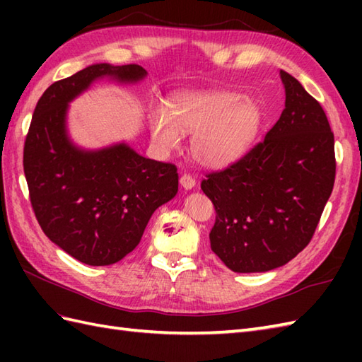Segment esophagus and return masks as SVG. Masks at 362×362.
I'll return each mask as SVG.
<instances>
[{"label": "esophagus", "mask_w": 362, "mask_h": 362, "mask_svg": "<svg viewBox=\"0 0 362 362\" xmlns=\"http://www.w3.org/2000/svg\"><path fill=\"white\" fill-rule=\"evenodd\" d=\"M180 185L183 188H187V189L191 188V187H194V179L189 174H183L182 179H180Z\"/></svg>", "instance_id": "34e87169"}]
</instances>
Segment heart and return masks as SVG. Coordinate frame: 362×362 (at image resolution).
Returning <instances> with one entry per match:
<instances>
[{
    "label": "heart",
    "mask_w": 362,
    "mask_h": 362,
    "mask_svg": "<svg viewBox=\"0 0 362 362\" xmlns=\"http://www.w3.org/2000/svg\"><path fill=\"white\" fill-rule=\"evenodd\" d=\"M228 136H230V134L227 132V130H224V134H222V141H227Z\"/></svg>",
    "instance_id": "heart-1"
}]
</instances>
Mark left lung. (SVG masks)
<instances>
[{
    "mask_svg": "<svg viewBox=\"0 0 362 362\" xmlns=\"http://www.w3.org/2000/svg\"><path fill=\"white\" fill-rule=\"evenodd\" d=\"M143 66L95 64L54 82L38 99L23 149L29 199L45 235L90 266L118 263L140 243L160 205L177 194L173 163L144 158L126 143L98 151L76 146L68 105L99 79L135 83Z\"/></svg>",
    "mask_w": 362,
    "mask_h": 362,
    "instance_id": "obj_1",
    "label": "left lung"
}]
</instances>
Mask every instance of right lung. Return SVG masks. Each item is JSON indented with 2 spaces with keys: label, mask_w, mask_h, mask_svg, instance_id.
Returning a JSON list of instances; mask_svg holds the SVG:
<instances>
[{
  "label": "right lung",
  "mask_w": 362,
  "mask_h": 362,
  "mask_svg": "<svg viewBox=\"0 0 362 362\" xmlns=\"http://www.w3.org/2000/svg\"><path fill=\"white\" fill-rule=\"evenodd\" d=\"M284 110L264 140L202 182L216 210L211 250L233 272H267L306 247L334 185V136L320 104L280 71Z\"/></svg>",
  "instance_id": "add662e5"
}]
</instances>
